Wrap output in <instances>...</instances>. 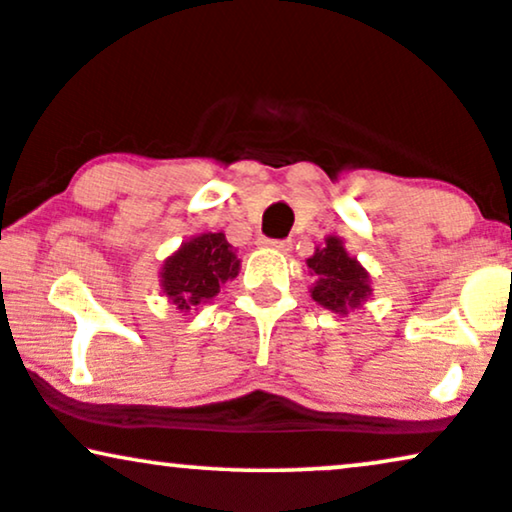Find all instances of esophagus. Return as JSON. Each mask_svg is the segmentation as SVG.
Wrapping results in <instances>:
<instances>
[{"instance_id":"obj_1","label":"esophagus","mask_w":512,"mask_h":512,"mask_svg":"<svg viewBox=\"0 0 512 512\" xmlns=\"http://www.w3.org/2000/svg\"><path fill=\"white\" fill-rule=\"evenodd\" d=\"M264 248L278 250V252H288L290 250V241H276V238H262Z\"/></svg>"}]
</instances>
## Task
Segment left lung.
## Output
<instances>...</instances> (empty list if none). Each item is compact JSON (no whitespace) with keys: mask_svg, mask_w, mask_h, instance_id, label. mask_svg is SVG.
I'll list each match as a JSON object with an SVG mask.
<instances>
[{"mask_svg":"<svg viewBox=\"0 0 512 512\" xmlns=\"http://www.w3.org/2000/svg\"><path fill=\"white\" fill-rule=\"evenodd\" d=\"M307 267L316 276V283L309 290L312 300L335 314L361 307L371 295V276L357 257H349L338 236H328L326 243L309 257Z\"/></svg>","mask_w":512,"mask_h":512,"instance_id":"8db88e82","label":"left lung"}]
</instances>
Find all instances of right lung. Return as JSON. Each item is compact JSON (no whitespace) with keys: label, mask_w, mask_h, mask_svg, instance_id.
I'll return each instance as SVG.
<instances>
[{"label":"right lung","mask_w":512,"mask_h":512,"mask_svg":"<svg viewBox=\"0 0 512 512\" xmlns=\"http://www.w3.org/2000/svg\"><path fill=\"white\" fill-rule=\"evenodd\" d=\"M238 269L241 260L234 245L222 231H208L181 243V248L167 257L160 269V286L174 307L189 312L200 302H210L226 281L238 276Z\"/></svg>","instance_id":"1"}]
</instances>
